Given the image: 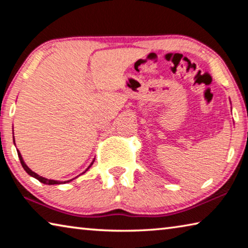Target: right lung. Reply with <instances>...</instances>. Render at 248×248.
Masks as SVG:
<instances>
[{"instance_id":"1","label":"right lung","mask_w":248,"mask_h":248,"mask_svg":"<svg viewBox=\"0 0 248 248\" xmlns=\"http://www.w3.org/2000/svg\"><path fill=\"white\" fill-rule=\"evenodd\" d=\"M17 154H18V157H19V161H20V164H22V166L24 167V170L27 171V173L31 175V176H32V177H35L36 179H38L40 183H43V184H46V185H58V184H64V183H68V182H70V180H68V182H58V180H52V179H47V178H44V177H41V176H39V175H37L36 173H33V171L31 170V169H28V166L25 164L24 163V161H23V157H22V155H20V153H19V151L17 150ZM93 165V163H92V164L89 166V169L90 167ZM87 169V170H89ZM85 170V171H86ZM85 171H84V173H85ZM72 180V179H71Z\"/></svg>"}]
</instances>
